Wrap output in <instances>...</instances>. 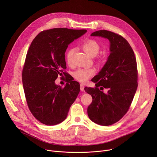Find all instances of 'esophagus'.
<instances>
[{
  "instance_id": "1",
  "label": "esophagus",
  "mask_w": 157,
  "mask_h": 157,
  "mask_svg": "<svg viewBox=\"0 0 157 157\" xmlns=\"http://www.w3.org/2000/svg\"><path fill=\"white\" fill-rule=\"evenodd\" d=\"M80 89H81V91H84V86L83 84H80Z\"/></svg>"
}]
</instances>
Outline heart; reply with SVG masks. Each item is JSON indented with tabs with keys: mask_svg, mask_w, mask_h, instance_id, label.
Returning <instances> with one entry per match:
<instances>
[{
	"mask_svg": "<svg viewBox=\"0 0 157 157\" xmlns=\"http://www.w3.org/2000/svg\"><path fill=\"white\" fill-rule=\"evenodd\" d=\"M83 50L90 56L94 57L98 55L99 52L100 47L98 43L92 39L86 40L81 45ZM75 50L71 48L67 52L66 61L67 64L71 66L73 64V56ZM95 74V70L93 68H79L74 73L75 79L81 83H85L87 80Z\"/></svg>",
	"mask_w": 157,
	"mask_h": 157,
	"instance_id": "1",
	"label": "heart"
}]
</instances>
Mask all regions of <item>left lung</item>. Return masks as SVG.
I'll list each match as a JSON object with an SVG mask.
<instances>
[{"label": "left lung", "mask_w": 157, "mask_h": 157, "mask_svg": "<svg viewBox=\"0 0 157 157\" xmlns=\"http://www.w3.org/2000/svg\"><path fill=\"white\" fill-rule=\"evenodd\" d=\"M91 36L107 38L110 55L102 69L93 79L96 87L84 88L92 96L87 115L94 123L108 126L118 122L127 113L136 93L137 66L133 51L122 36L107 30L93 32ZM108 88L105 94L98 87Z\"/></svg>", "instance_id": "1"}]
</instances>
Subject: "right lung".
Instances as JSON below:
<instances>
[{"mask_svg": "<svg viewBox=\"0 0 157 157\" xmlns=\"http://www.w3.org/2000/svg\"><path fill=\"white\" fill-rule=\"evenodd\" d=\"M86 32L53 29L40 32L30 44L22 82L29 109L42 124L55 125L64 121L80 91L76 81H68L63 88L55 81L66 68L64 54L68 45Z\"/></svg>", "mask_w": 157, "mask_h": 157, "instance_id": "right-lung-1", "label": "right lung"}]
</instances>
